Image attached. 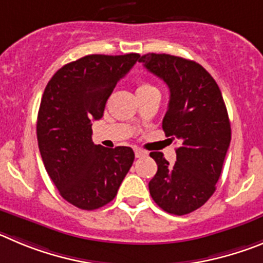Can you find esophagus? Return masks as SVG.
Returning a JSON list of instances; mask_svg holds the SVG:
<instances>
[{"label":"esophagus","instance_id":"34e87169","mask_svg":"<svg viewBox=\"0 0 263 263\" xmlns=\"http://www.w3.org/2000/svg\"><path fill=\"white\" fill-rule=\"evenodd\" d=\"M146 152H144V151H141V149H135V156H136L137 158L139 157H143V156H145Z\"/></svg>","mask_w":263,"mask_h":263}]
</instances>
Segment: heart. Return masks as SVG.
<instances>
[{"label":"heart","instance_id":"b5f03b06","mask_svg":"<svg viewBox=\"0 0 263 263\" xmlns=\"http://www.w3.org/2000/svg\"><path fill=\"white\" fill-rule=\"evenodd\" d=\"M151 89H155V87H153L151 84H148V82L141 81V82H139V84H137V90H136V93H139V91L151 90Z\"/></svg>","mask_w":263,"mask_h":263}]
</instances>
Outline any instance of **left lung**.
<instances>
[{"instance_id":"1","label":"left lung","mask_w":263,"mask_h":263,"mask_svg":"<svg viewBox=\"0 0 263 263\" xmlns=\"http://www.w3.org/2000/svg\"><path fill=\"white\" fill-rule=\"evenodd\" d=\"M140 63L164 80L170 90L162 129L181 145L170 165L152 152L157 173L149 181L156 204L173 215L202 207L216 190L231 143V123L223 96L212 76L195 61L166 53H146Z\"/></svg>"}]
</instances>
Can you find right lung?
I'll use <instances>...</instances> for the list:
<instances>
[{
  "label": "right lung",
  "instance_id": "right-lung-1",
  "mask_svg": "<svg viewBox=\"0 0 263 263\" xmlns=\"http://www.w3.org/2000/svg\"><path fill=\"white\" fill-rule=\"evenodd\" d=\"M139 53L87 55L64 65L44 90L36 135L49 178L64 199L91 211L114 199L134 162L129 146L105 148L91 140V123L103 117L115 85Z\"/></svg>",
  "mask_w": 263,
  "mask_h": 263
}]
</instances>
